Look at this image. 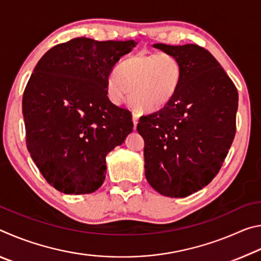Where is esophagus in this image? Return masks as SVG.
<instances>
[{
    "instance_id": "obj_1",
    "label": "esophagus",
    "mask_w": 261,
    "mask_h": 261,
    "mask_svg": "<svg viewBox=\"0 0 261 261\" xmlns=\"http://www.w3.org/2000/svg\"><path fill=\"white\" fill-rule=\"evenodd\" d=\"M138 121H139V115L137 114V113H134V114H132V122H134V126H135V129H136L137 124H138Z\"/></svg>"
}]
</instances>
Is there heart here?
Here are the masks:
<instances>
[{
    "instance_id": "1",
    "label": "heart",
    "mask_w": 261,
    "mask_h": 261,
    "mask_svg": "<svg viewBox=\"0 0 261 261\" xmlns=\"http://www.w3.org/2000/svg\"><path fill=\"white\" fill-rule=\"evenodd\" d=\"M182 81V65L170 54L139 53L118 65L107 79L115 103L129 99L143 112H156L170 102Z\"/></svg>"
}]
</instances>
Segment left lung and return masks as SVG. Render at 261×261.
Masks as SVG:
<instances>
[{
	"label": "left lung",
	"mask_w": 261,
	"mask_h": 261,
	"mask_svg": "<svg viewBox=\"0 0 261 261\" xmlns=\"http://www.w3.org/2000/svg\"><path fill=\"white\" fill-rule=\"evenodd\" d=\"M154 48L175 56L182 81L169 103L141 116L145 176L162 196L183 198L211 183L236 132L238 93L214 56L197 45Z\"/></svg>",
	"instance_id": "left-lung-1"
}]
</instances>
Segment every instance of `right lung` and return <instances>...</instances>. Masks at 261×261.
Here are the masks:
<instances>
[{"label": "right lung", "instance_id": "obj_1", "mask_svg": "<svg viewBox=\"0 0 261 261\" xmlns=\"http://www.w3.org/2000/svg\"><path fill=\"white\" fill-rule=\"evenodd\" d=\"M136 45L77 38L50 48L35 65L23 95L26 145L60 192L98 190L106 156L132 132L131 113L108 99L107 79Z\"/></svg>", "mask_w": 261, "mask_h": 261}]
</instances>
